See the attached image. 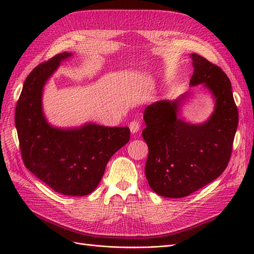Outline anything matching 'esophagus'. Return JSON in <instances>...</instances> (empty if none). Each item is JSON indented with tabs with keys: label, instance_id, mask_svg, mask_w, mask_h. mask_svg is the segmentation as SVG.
Instances as JSON below:
<instances>
[{
	"label": "esophagus",
	"instance_id": "esophagus-1",
	"mask_svg": "<svg viewBox=\"0 0 254 254\" xmlns=\"http://www.w3.org/2000/svg\"><path fill=\"white\" fill-rule=\"evenodd\" d=\"M140 127H141V125H140V123H139V122H137V121H132V122L130 123V124H129L130 132H131L132 134L136 133V132L139 131V130H140Z\"/></svg>",
	"mask_w": 254,
	"mask_h": 254
}]
</instances>
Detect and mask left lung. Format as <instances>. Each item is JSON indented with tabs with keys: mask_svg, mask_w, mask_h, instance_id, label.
Returning <instances> with one entry per match:
<instances>
[{
	"mask_svg": "<svg viewBox=\"0 0 254 254\" xmlns=\"http://www.w3.org/2000/svg\"><path fill=\"white\" fill-rule=\"evenodd\" d=\"M194 74L190 87L201 84L214 101L206 121L191 124L181 117V107L193 92L175 101H160L144 110L148 145L145 175L153 191L166 198H182L222 174L231 157L238 124L232 87L226 73L200 55L190 54Z\"/></svg>",
	"mask_w": 254,
	"mask_h": 254,
	"instance_id": "1",
	"label": "left lung"
}]
</instances>
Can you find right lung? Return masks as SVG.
Listing matches in <instances>:
<instances>
[{
	"label": "right lung",
	"mask_w": 254,
	"mask_h": 254,
	"mask_svg": "<svg viewBox=\"0 0 254 254\" xmlns=\"http://www.w3.org/2000/svg\"><path fill=\"white\" fill-rule=\"evenodd\" d=\"M71 57L72 53L58 54L30 72L14 123L27 170L57 193L84 196L96 189L110 158L128 143L130 131L94 123L71 128L50 124L43 111V90L60 64Z\"/></svg>",
	"instance_id": "add662e5"
}]
</instances>
